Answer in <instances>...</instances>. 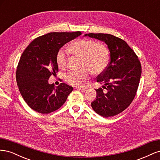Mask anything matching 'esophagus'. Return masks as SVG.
Instances as JSON below:
<instances>
[{"instance_id":"esophagus-1","label":"esophagus","mask_w":160,"mask_h":160,"mask_svg":"<svg viewBox=\"0 0 160 160\" xmlns=\"http://www.w3.org/2000/svg\"><path fill=\"white\" fill-rule=\"evenodd\" d=\"M77 89H78L79 91H85L87 90V88H81V87H78V88H77Z\"/></svg>"}]
</instances>
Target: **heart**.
I'll return each instance as SVG.
<instances>
[{
	"label": "heart",
	"mask_w": 160,
	"mask_h": 160,
	"mask_svg": "<svg viewBox=\"0 0 160 160\" xmlns=\"http://www.w3.org/2000/svg\"><path fill=\"white\" fill-rule=\"evenodd\" d=\"M72 55L81 57V70L71 71L65 75L67 83L74 86H83L88 78L90 72L94 75L102 72L108 65L109 51L101 43L92 40L78 39L72 42L69 47ZM57 63L61 69L67 68L68 55L64 50H60L57 55Z\"/></svg>",
	"instance_id": "obj_1"
}]
</instances>
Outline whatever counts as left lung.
<instances>
[{"mask_svg": "<svg viewBox=\"0 0 160 160\" xmlns=\"http://www.w3.org/2000/svg\"><path fill=\"white\" fill-rule=\"evenodd\" d=\"M84 36L104 42L110 52L109 63L97 79L107 91L97 89L91 107L104 118L112 117L128 108L134 99L142 75L141 63L127 42L117 37L104 33Z\"/></svg>", "mask_w": 160, "mask_h": 160, "instance_id": "8db88e82", "label": "left lung"}]
</instances>
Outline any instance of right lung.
I'll use <instances>...</instances> for the list:
<instances>
[{"instance_id":"add662e5","label":"right lung","mask_w":160,"mask_h":160,"mask_svg":"<svg viewBox=\"0 0 160 160\" xmlns=\"http://www.w3.org/2000/svg\"><path fill=\"white\" fill-rule=\"evenodd\" d=\"M81 35L80 31L48 33L33 40L22 52L16 79L23 99L32 109L47 114L65 103L72 87L64 83L55 87L48 80L58 72L57 55L59 49Z\"/></svg>"}]
</instances>
